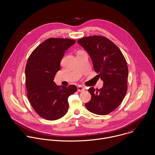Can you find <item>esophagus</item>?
Wrapping results in <instances>:
<instances>
[{"mask_svg":"<svg viewBox=\"0 0 155 155\" xmlns=\"http://www.w3.org/2000/svg\"><path fill=\"white\" fill-rule=\"evenodd\" d=\"M78 91H79V92H84V88L83 87V86H78Z\"/></svg>","mask_w":155,"mask_h":155,"instance_id":"34e87169","label":"esophagus"}]
</instances>
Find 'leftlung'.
<instances>
[{
  "instance_id": "left-lung-1",
  "label": "left lung",
  "mask_w": 155,
  "mask_h": 155,
  "mask_svg": "<svg viewBox=\"0 0 155 155\" xmlns=\"http://www.w3.org/2000/svg\"><path fill=\"white\" fill-rule=\"evenodd\" d=\"M88 53L94 68L103 81V87L97 91L91 87L88 92L91 101L85 104L91 113L105 115L115 110L122 102L127 91L128 69L127 61L120 48L108 38L92 35L78 41Z\"/></svg>"
}]
</instances>
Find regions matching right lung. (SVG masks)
I'll return each mask as SVG.
<instances>
[{"mask_svg":"<svg viewBox=\"0 0 155 155\" xmlns=\"http://www.w3.org/2000/svg\"><path fill=\"white\" fill-rule=\"evenodd\" d=\"M76 42L69 38H50L30 54L25 68L28 100L34 111L43 118L53 121L68 111V98L77 91L75 85L57 86L54 78L60 69L66 51Z\"/></svg>","mask_w":155,"mask_h":155,"instance_id":"obj_1","label":"right lung"}]
</instances>
